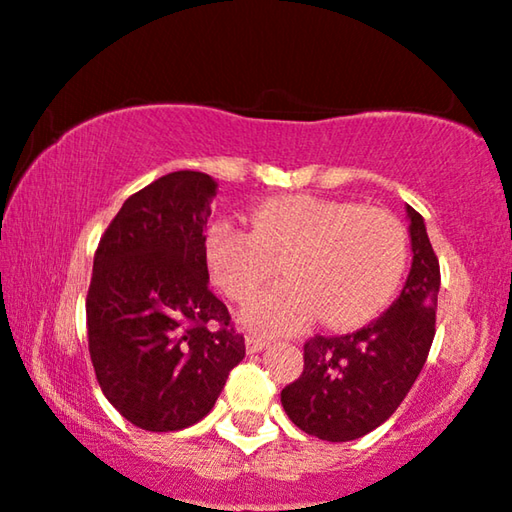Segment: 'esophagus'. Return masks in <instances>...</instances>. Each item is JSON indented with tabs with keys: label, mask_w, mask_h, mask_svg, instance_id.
<instances>
[{
	"label": "esophagus",
	"mask_w": 512,
	"mask_h": 512,
	"mask_svg": "<svg viewBox=\"0 0 512 512\" xmlns=\"http://www.w3.org/2000/svg\"><path fill=\"white\" fill-rule=\"evenodd\" d=\"M247 353L249 355H254V353H261V350H265L268 348V341H265V338H258V336H247Z\"/></svg>",
	"instance_id": "obj_1"
}]
</instances>
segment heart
Returning a JSON list of instances; mask_svg holds the SVG:
<instances>
[{"mask_svg": "<svg viewBox=\"0 0 512 512\" xmlns=\"http://www.w3.org/2000/svg\"><path fill=\"white\" fill-rule=\"evenodd\" d=\"M254 230L218 221L207 235L211 275L225 296L247 301L242 327L291 334L310 320L353 329L374 317L402 280L409 237L395 214L310 195L272 197L254 207Z\"/></svg>", "mask_w": 512, "mask_h": 512, "instance_id": "obj_1", "label": "heart"}]
</instances>
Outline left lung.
Returning <instances> with one entry per match:
<instances>
[{
  "mask_svg": "<svg viewBox=\"0 0 512 512\" xmlns=\"http://www.w3.org/2000/svg\"><path fill=\"white\" fill-rule=\"evenodd\" d=\"M411 270L397 301L367 327L313 336L303 374L282 390V407L303 433L350 442L386 423L414 386L435 338L440 263L426 223L407 204Z\"/></svg>",
  "mask_w": 512,
  "mask_h": 512,
  "instance_id": "8db88e82",
  "label": "left lung"
}]
</instances>
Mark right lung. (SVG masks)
Masks as SVG:
<instances>
[{
    "mask_svg": "<svg viewBox=\"0 0 512 512\" xmlns=\"http://www.w3.org/2000/svg\"><path fill=\"white\" fill-rule=\"evenodd\" d=\"M216 190L202 171L157 178L126 199L94 256L86 329L98 386L150 433L202 421L244 360V336L209 291L204 230Z\"/></svg>",
    "mask_w": 512,
    "mask_h": 512,
    "instance_id": "1",
    "label": "right lung"
}]
</instances>
